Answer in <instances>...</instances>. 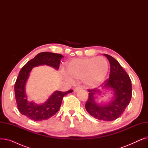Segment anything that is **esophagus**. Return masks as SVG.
Masks as SVG:
<instances>
[{
  "label": "esophagus",
  "mask_w": 148,
  "mask_h": 148,
  "mask_svg": "<svg viewBox=\"0 0 148 148\" xmlns=\"http://www.w3.org/2000/svg\"><path fill=\"white\" fill-rule=\"evenodd\" d=\"M80 89H82V88L81 87H80V86H78V87H76V88L74 89V92H77V91H79V90H80Z\"/></svg>",
  "instance_id": "1"
}]
</instances>
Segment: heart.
I'll return each instance as SVG.
<instances>
[{
    "mask_svg": "<svg viewBox=\"0 0 148 148\" xmlns=\"http://www.w3.org/2000/svg\"><path fill=\"white\" fill-rule=\"evenodd\" d=\"M68 74L76 79H83L88 86H95L106 77L108 70L107 60L103 57L75 59L66 67Z\"/></svg>",
    "mask_w": 148,
    "mask_h": 148,
    "instance_id": "1",
    "label": "heart"
}]
</instances>
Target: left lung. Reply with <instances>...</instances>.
Returning a JSON list of instances; mask_svg holds the SVG:
<instances>
[{"label": "left lung", "mask_w": 148, "mask_h": 148, "mask_svg": "<svg viewBox=\"0 0 148 148\" xmlns=\"http://www.w3.org/2000/svg\"><path fill=\"white\" fill-rule=\"evenodd\" d=\"M110 64L109 78L103 83V88H111L114 90V99L108 104L100 106L95 101L94 95L101 93L95 88L88 89L89 97L85 104L86 110L94 118L104 121L118 119L125 111L132 96V85L128 74L119 62L112 56L104 54Z\"/></svg>", "instance_id": "8db88e82"}]
</instances>
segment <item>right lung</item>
Here are the masks:
<instances>
[{"mask_svg":"<svg viewBox=\"0 0 148 148\" xmlns=\"http://www.w3.org/2000/svg\"><path fill=\"white\" fill-rule=\"evenodd\" d=\"M62 58L64 56L60 54L42 52L28 61L21 69L14 86L15 97L19 112L29 119L41 121L52 117L59 111L64 97L73 91L69 90L66 92H54L43 104L39 105L27 101L25 85L31 70L34 67L41 65H49L58 69Z\"/></svg>","mask_w":148,"mask_h":148,"instance_id":"1","label":"right lung"}]
</instances>
